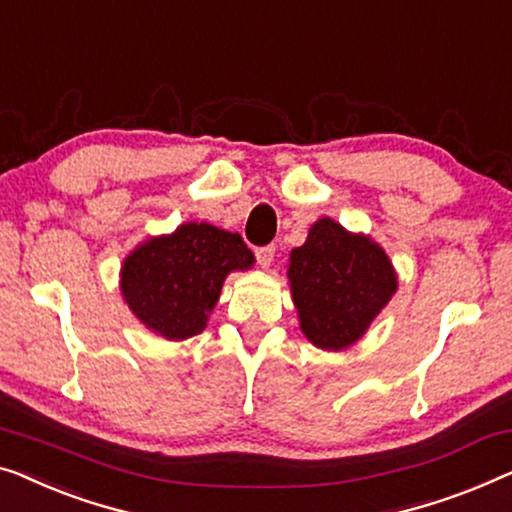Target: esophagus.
<instances>
[{
    "mask_svg": "<svg viewBox=\"0 0 512 512\" xmlns=\"http://www.w3.org/2000/svg\"><path fill=\"white\" fill-rule=\"evenodd\" d=\"M256 261L261 268H270L272 261H274V247L268 244V247H258L256 249Z\"/></svg>",
    "mask_w": 512,
    "mask_h": 512,
    "instance_id": "obj_1",
    "label": "esophagus"
}]
</instances>
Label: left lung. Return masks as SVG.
Returning a JSON list of instances; mask_svg holds the SVG:
<instances>
[{
    "label": "left lung",
    "instance_id": "obj_1",
    "mask_svg": "<svg viewBox=\"0 0 512 512\" xmlns=\"http://www.w3.org/2000/svg\"><path fill=\"white\" fill-rule=\"evenodd\" d=\"M300 328L311 344L339 351L365 335L397 291L385 251L365 235H351L332 219L311 226L288 265Z\"/></svg>",
    "mask_w": 512,
    "mask_h": 512
}]
</instances>
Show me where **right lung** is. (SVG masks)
Wrapping results in <instances>:
<instances>
[{
    "instance_id": "1",
    "label": "right lung",
    "mask_w": 512,
    "mask_h": 512,
    "mask_svg": "<svg viewBox=\"0 0 512 512\" xmlns=\"http://www.w3.org/2000/svg\"><path fill=\"white\" fill-rule=\"evenodd\" d=\"M251 265L254 254L238 233L184 224L173 235L140 244L124 261L122 293L152 332L187 339L205 328L226 274Z\"/></svg>"
}]
</instances>
